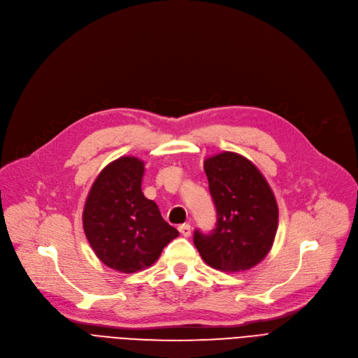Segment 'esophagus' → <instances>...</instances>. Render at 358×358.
<instances>
[{
	"instance_id": "obj_1",
	"label": "esophagus",
	"mask_w": 358,
	"mask_h": 358,
	"mask_svg": "<svg viewBox=\"0 0 358 358\" xmlns=\"http://www.w3.org/2000/svg\"><path fill=\"white\" fill-rule=\"evenodd\" d=\"M178 231H180V234H181L182 236H185V238H189V236L192 235V227H190L189 223L180 224V227H178Z\"/></svg>"
}]
</instances>
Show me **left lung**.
<instances>
[{
    "label": "left lung",
    "instance_id": "left-lung-1",
    "mask_svg": "<svg viewBox=\"0 0 358 358\" xmlns=\"http://www.w3.org/2000/svg\"><path fill=\"white\" fill-rule=\"evenodd\" d=\"M204 173L216 206L213 232H194V245L212 268L239 273L264 259L278 227V206L270 184L245 157L224 150L206 158Z\"/></svg>",
    "mask_w": 358,
    "mask_h": 358
}]
</instances>
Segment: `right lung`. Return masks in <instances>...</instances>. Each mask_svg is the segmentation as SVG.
<instances>
[{
    "mask_svg": "<svg viewBox=\"0 0 358 358\" xmlns=\"http://www.w3.org/2000/svg\"><path fill=\"white\" fill-rule=\"evenodd\" d=\"M145 164L122 157L103 168L87 196L83 227L92 251L120 273L148 268L180 234L168 224L155 201L143 196Z\"/></svg>",
    "mask_w": 358,
    "mask_h": 358,
    "instance_id": "right-lung-1",
    "label": "right lung"
}]
</instances>
